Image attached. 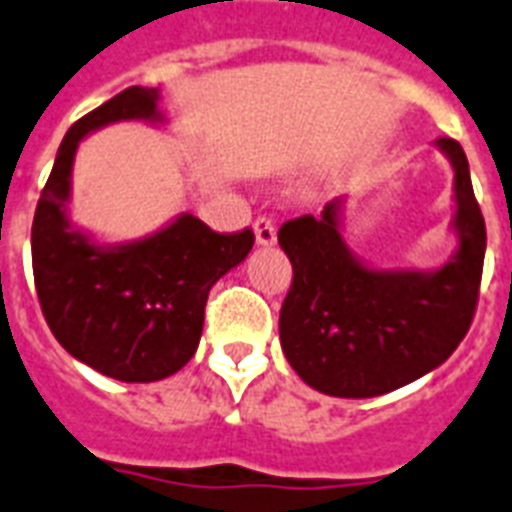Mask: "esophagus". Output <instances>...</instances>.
Segmentation results:
<instances>
[{
  "label": "esophagus",
  "instance_id": "1",
  "mask_svg": "<svg viewBox=\"0 0 512 512\" xmlns=\"http://www.w3.org/2000/svg\"><path fill=\"white\" fill-rule=\"evenodd\" d=\"M253 235H256V243L259 245H275L277 243L275 221L267 219V216L256 219V224H253Z\"/></svg>",
  "mask_w": 512,
  "mask_h": 512
}]
</instances>
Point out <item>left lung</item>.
Wrapping results in <instances>:
<instances>
[{
  "instance_id": "obj_1",
  "label": "left lung",
  "mask_w": 512,
  "mask_h": 512,
  "mask_svg": "<svg viewBox=\"0 0 512 512\" xmlns=\"http://www.w3.org/2000/svg\"><path fill=\"white\" fill-rule=\"evenodd\" d=\"M435 146L454 168L457 248L435 269H376L342 235L344 197L320 216L285 221L277 243L293 264L280 310L291 368L334 398H374L438 368L465 339L481 285L486 224L454 138Z\"/></svg>"
}]
</instances>
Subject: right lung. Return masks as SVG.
Segmentation results:
<instances>
[{"label": "right lung", "mask_w": 512, "mask_h": 512, "mask_svg": "<svg viewBox=\"0 0 512 512\" xmlns=\"http://www.w3.org/2000/svg\"><path fill=\"white\" fill-rule=\"evenodd\" d=\"M160 87H128L77 120L55 154L31 227L34 283L53 336L71 358L120 382H157L197 352L208 293L253 248V232L219 235L178 213L152 235L98 243L71 224L79 141L112 122L162 125Z\"/></svg>", "instance_id": "obj_1"}]
</instances>
